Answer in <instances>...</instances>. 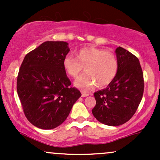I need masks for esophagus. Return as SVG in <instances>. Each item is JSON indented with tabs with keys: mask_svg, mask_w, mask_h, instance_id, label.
I'll list each match as a JSON object with an SVG mask.
<instances>
[{
	"mask_svg": "<svg viewBox=\"0 0 160 160\" xmlns=\"http://www.w3.org/2000/svg\"><path fill=\"white\" fill-rule=\"evenodd\" d=\"M81 92H82V97H86V96H88V95H89V93H87V92H84V91H81Z\"/></svg>",
	"mask_w": 160,
	"mask_h": 160,
	"instance_id": "obj_1",
	"label": "esophagus"
}]
</instances>
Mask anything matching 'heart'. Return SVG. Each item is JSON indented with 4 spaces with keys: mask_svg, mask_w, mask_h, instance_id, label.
<instances>
[{
    "mask_svg": "<svg viewBox=\"0 0 160 160\" xmlns=\"http://www.w3.org/2000/svg\"><path fill=\"white\" fill-rule=\"evenodd\" d=\"M75 58L67 56L63 60V67L69 76L78 78L82 70L86 73L76 81V85L88 89L96 85L104 87L114 80L119 69L117 57L111 50L93 47H82L74 52Z\"/></svg>",
    "mask_w": 160,
    "mask_h": 160,
    "instance_id": "b5f03b06",
    "label": "heart"
}]
</instances>
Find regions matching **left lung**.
<instances>
[{"instance_id": "1", "label": "left lung", "mask_w": 160, "mask_h": 160, "mask_svg": "<svg viewBox=\"0 0 160 160\" xmlns=\"http://www.w3.org/2000/svg\"><path fill=\"white\" fill-rule=\"evenodd\" d=\"M119 69L106 89L94 93L92 114L108 126H120L136 112L144 93V76L138 58L122 47L116 49Z\"/></svg>"}]
</instances>
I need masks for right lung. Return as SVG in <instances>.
<instances>
[{"instance_id": "right-lung-1", "label": "right lung", "mask_w": 160, "mask_h": 160, "mask_svg": "<svg viewBox=\"0 0 160 160\" xmlns=\"http://www.w3.org/2000/svg\"><path fill=\"white\" fill-rule=\"evenodd\" d=\"M64 41H46L25 56L17 77V93L27 120L52 129L67 119L81 96L66 75L63 60L70 49Z\"/></svg>"}]
</instances>
